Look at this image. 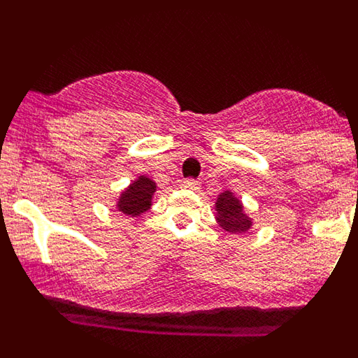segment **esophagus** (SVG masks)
I'll use <instances>...</instances> for the list:
<instances>
[{
    "instance_id": "34e87169",
    "label": "esophagus",
    "mask_w": 358,
    "mask_h": 358,
    "mask_svg": "<svg viewBox=\"0 0 358 358\" xmlns=\"http://www.w3.org/2000/svg\"><path fill=\"white\" fill-rule=\"evenodd\" d=\"M182 186H185L186 189H199V181H195V179H186V181L182 182Z\"/></svg>"
}]
</instances>
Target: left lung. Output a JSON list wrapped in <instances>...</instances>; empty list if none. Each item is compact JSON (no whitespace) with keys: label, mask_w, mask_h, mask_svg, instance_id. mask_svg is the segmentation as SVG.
<instances>
[{"label":"left lung","mask_w":358,"mask_h":358,"mask_svg":"<svg viewBox=\"0 0 358 358\" xmlns=\"http://www.w3.org/2000/svg\"><path fill=\"white\" fill-rule=\"evenodd\" d=\"M215 218L220 224V227L229 233H245L251 229L252 218L245 213V208L242 206V201L235 197L233 192L226 189L217 197L215 202Z\"/></svg>","instance_id":"8db88e82"}]
</instances>
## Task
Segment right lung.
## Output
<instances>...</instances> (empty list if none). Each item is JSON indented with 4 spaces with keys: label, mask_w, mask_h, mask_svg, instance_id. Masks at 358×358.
<instances>
[{
    "label": "right lung",
    "mask_w": 358,
    "mask_h": 358,
    "mask_svg": "<svg viewBox=\"0 0 358 358\" xmlns=\"http://www.w3.org/2000/svg\"><path fill=\"white\" fill-rule=\"evenodd\" d=\"M156 188V182L152 181L150 177L140 176L136 181H132V185H129V188H125L120 194L116 208L122 213L138 217L152 206V195H154Z\"/></svg>",
    "instance_id": "obj_1"
}]
</instances>
